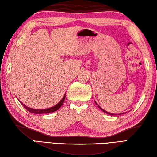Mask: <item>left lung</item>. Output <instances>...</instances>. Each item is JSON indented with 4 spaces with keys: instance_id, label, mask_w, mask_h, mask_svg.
<instances>
[{
    "instance_id": "1",
    "label": "left lung",
    "mask_w": 157,
    "mask_h": 157,
    "mask_svg": "<svg viewBox=\"0 0 157 157\" xmlns=\"http://www.w3.org/2000/svg\"><path fill=\"white\" fill-rule=\"evenodd\" d=\"M96 104H97V103H96ZM98 107H99V108H100V109L101 110H102L104 112H105V113H106V114H110V115H116V114H112V113L107 112V111H105V110H104V109H102V108H101V107H100V106H98ZM122 114H124V113H122ZM120 114H119V115H120Z\"/></svg>"
}]
</instances>
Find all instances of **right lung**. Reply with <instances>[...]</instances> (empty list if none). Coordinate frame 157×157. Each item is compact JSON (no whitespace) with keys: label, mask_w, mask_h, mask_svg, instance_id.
Listing matches in <instances>:
<instances>
[{"label":"right lung","mask_w":157,"mask_h":157,"mask_svg":"<svg viewBox=\"0 0 157 157\" xmlns=\"http://www.w3.org/2000/svg\"><path fill=\"white\" fill-rule=\"evenodd\" d=\"M64 99H65V95H64L63 98L62 99V100L60 101V102L57 104L56 105L54 106V107H50V108H48V109H32V108H29L27 106H26L25 105H24L23 103L21 104L23 105V107L25 108V109L29 111V112H31V113H33V114H48V113H50V112H55V111H57V109H59V108L61 107L62 105V104H63L64 101Z\"/></svg>","instance_id":"obj_1"}]
</instances>
